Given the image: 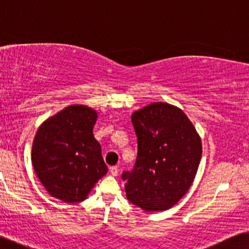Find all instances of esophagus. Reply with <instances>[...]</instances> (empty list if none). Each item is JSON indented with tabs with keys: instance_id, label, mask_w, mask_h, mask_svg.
Masks as SVG:
<instances>
[{
	"instance_id": "34e87169",
	"label": "esophagus",
	"mask_w": 249,
	"mask_h": 249,
	"mask_svg": "<svg viewBox=\"0 0 249 249\" xmlns=\"http://www.w3.org/2000/svg\"><path fill=\"white\" fill-rule=\"evenodd\" d=\"M109 171H110V174L112 177H116V175L118 174V167L117 166H111L109 168Z\"/></svg>"
}]
</instances>
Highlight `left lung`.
Listing matches in <instances>:
<instances>
[{
  "label": "left lung",
  "mask_w": 249,
  "mask_h": 249,
  "mask_svg": "<svg viewBox=\"0 0 249 249\" xmlns=\"http://www.w3.org/2000/svg\"><path fill=\"white\" fill-rule=\"evenodd\" d=\"M138 137L137 163L124 172L127 199L144 212L173 207L196 178L203 152L201 139L184 111L154 102L131 116Z\"/></svg>",
  "instance_id": "obj_1"
}]
</instances>
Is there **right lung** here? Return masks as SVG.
I'll return each instance as SVG.
<instances>
[{
    "label": "right lung",
    "mask_w": 249,
    "mask_h": 249,
    "mask_svg": "<svg viewBox=\"0 0 249 249\" xmlns=\"http://www.w3.org/2000/svg\"><path fill=\"white\" fill-rule=\"evenodd\" d=\"M98 111L68 106L39 125L32 147V164L52 197L65 203L84 200L108 172L95 140Z\"/></svg>",
    "instance_id": "right-lung-1"
}]
</instances>
